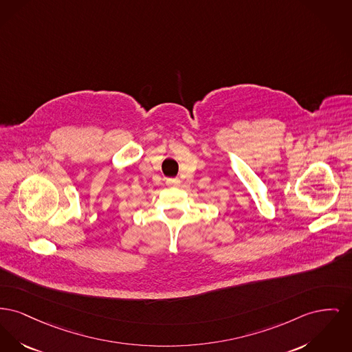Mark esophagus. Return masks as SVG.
Segmentation results:
<instances>
[{"mask_svg": "<svg viewBox=\"0 0 352 352\" xmlns=\"http://www.w3.org/2000/svg\"><path fill=\"white\" fill-rule=\"evenodd\" d=\"M166 184L167 185H173V186H178L181 184V181L178 178H167L166 179Z\"/></svg>", "mask_w": 352, "mask_h": 352, "instance_id": "obj_1", "label": "esophagus"}]
</instances>
